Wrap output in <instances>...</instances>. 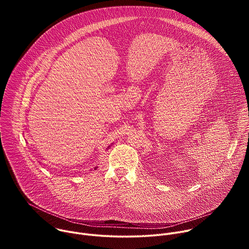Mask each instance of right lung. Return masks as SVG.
Returning <instances> with one entry per match:
<instances>
[{"instance_id": "right-lung-1", "label": "right lung", "mask_w": 249, "mask_h": 249, "mask_svg": "<svg viewBox=\"0 0 249 249\" xmlns=\"http://www.w3.org/2000/svg\"><path fill=\"white\" fill-rule=\"evenodd\" d=\"M109 147H110V146H109ZM109 147H108V148H109ZM96 168H97V166H95V167H94V170H95Z\"/></svg>"}]
</instances>
